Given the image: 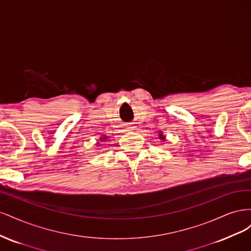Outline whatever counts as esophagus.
Segmentation results:
<instances>
[{
	"instance_id": "obj_1",
	"label": "esophagus",
	"mask_w": 251,
	"mask_h": 251,
	"mask_svg": "<svg viewBox=\"0 0 251 251\" xmlns=\"http://www.w3.org/2000/svg\"><path fill=\"white\" fill-rule=\"evenodd\" d=\"M126 128L127 131H132V130H134L133 126H132L131 125H126Z\"/></svg>"
}]
</instances>
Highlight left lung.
I'll use <instances>...</instances> for the list:
<instances>
[{
	"instance_id": "8db88e82",
	"label": "left lung",
	"mask_w": 251,
	"mask_h": 251,
	"mask_svg": "<svg viewBox=\"0 0 251 251\" xmlns=\"http://www.w3.org/2000/svg\"><path fill=\"white\" fill-rule=\"evenodd\" d=\"M159 139H161V140H164L165 139V137H164V136H163V134H162V132H160V133H159Z\"/></svg>"
}]
</instances>
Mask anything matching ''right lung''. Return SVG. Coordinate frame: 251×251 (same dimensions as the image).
Masks as SVG:
<instances>
[{
	"instance_id": "1",
	"label": "right lung",
	"mask_w": 251,
	"mask_h": 251,
	"mask_svg": "<svg viewBox=\"0 0 251 251\" xmlns=\"http://www.w3.org/2000/svg\"><path fill=\"white\" fill-rule=\"evenodd\" d=\"M100 139H101L100 141H102V140H103V141H104V140H107V139H108V136H103V137H101Z\"/></svg>"
}]
</instances>
